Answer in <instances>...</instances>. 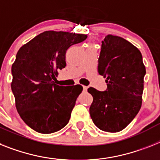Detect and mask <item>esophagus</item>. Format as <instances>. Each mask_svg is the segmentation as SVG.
Segmentation results:
<instances>
[{"mask_svg": "<svg viewBox=\"0 0 160 160\" xmlns=\"http://www.w3.org/2000/svg\"><path fill=\"white\" fill-rule=\"evenodd\" d=\"M87 89H88V87H87V86H83V90H84V91H87Z\"/></svg>", "mask_w": 160, "mask_h": 160, "instance_id": "34e87169", "label": "esophagus"}]
</instances>
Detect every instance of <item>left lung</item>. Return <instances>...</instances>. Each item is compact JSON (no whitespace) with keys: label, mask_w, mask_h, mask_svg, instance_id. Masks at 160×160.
<instances>
[{"label":"left lung","mask_w":160,"mask_h":160,"mask_svg":"<svg viewBox=\"0 0 160 160\" xmlns=\"http://www.w3.org/2000/svg\"><path fill=\"white\" fill-rule=\"evenodd\" d=\"M98 73L107 88L90 87L93 98L91 119L99 129L117 132L125 128L140 111L146 75L142 56L137 47L122 37L108 35L102 41Z\"/></svg>","instance_id":"1"}]
</instances>
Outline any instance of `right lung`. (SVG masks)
Returning a JSON list of instances; mask_svg holds the SVG:
<instances>
[{
  "label": "right lung",
  "mask_w": 160,
  "mask_h": 160,
  "mask_svg": "<svg viewBox=\"0 0 160 160\" xmlns=\"http://www.w3.org/2000/svg\"><path fill=\"white\" fill-rule=\"evenodd\" d=\"M86 35L46 31L22 45L12 65L11 89L20 117L44 134L64 128L69 122L80 84L59 86L53 82L66 67V52L84 41Z\"/></svg>",
  "instance_id": "right-lung-1"
}]
</instances>
